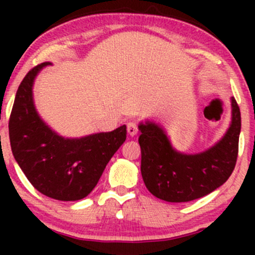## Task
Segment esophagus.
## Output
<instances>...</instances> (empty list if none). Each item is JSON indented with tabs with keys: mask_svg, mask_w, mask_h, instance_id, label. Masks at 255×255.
<instances>
[{
	"mask_svg": "<svg viewBox=\"0 0 255 255\" xmlns=\"http://www.w3.org/2000/svg\"><path fill=\"white\" fill-rule=\"evenodd\" d=\"M127 132H128V134H129V135L137 134V132H138V126L135 125V123L129 122V123H128V125H127Z\"/></svg>",
	"mask_w": 255,
	"mask_h": 255,
	"instance_id": "obj_1",
	"label": "esophagus"
}]
</instances>
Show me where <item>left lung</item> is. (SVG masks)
Returning a JSON list of instances; mask_svg holds the SVG:
<instances>
[{
  "label": "left lung",
  "mask_w": 255,
  "mask_h": 255,
  "mask_svg": "<svg viewBox=\"0 0 255 255\" xmlns=\"http://www.w3.org/2000/svg\"><path fill=\"white\" fill-rule=\"evenodd\" d=\"M143 181L158 199L187 202L225 184L235 170L241 133V111L232 99V122L222 139L206 151L182 154L171 146L165 132L153 122L139 125Z\"/></svg>",
  "instance_id": "left-lung-1"
}]
</instances>
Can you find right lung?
<instances>
[{"label":"right lung","mask_w":255,"mask_h":255,"mask_svg":"<svg viewBox=\"0 0 255 255\" xmlns=\"http://www.w3.org/2000/svg\"><path fill=\"white\" fill-rule=\"evenodd\" d=\"M42 63L28 71L17 90L9 116V142L14 159L30 184L45 196L76 201L94 190L107 163L127 137L126 126L80 139L56 134L38 116L32 87Z\"/></svg>","instance_id":"obj_1"}]
</instances>
